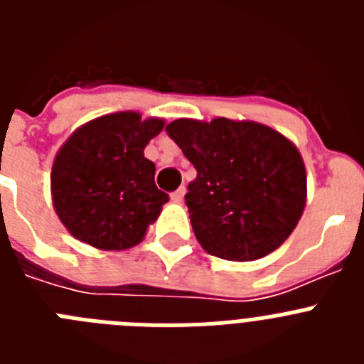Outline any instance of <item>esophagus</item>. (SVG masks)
Returning a JSON list of instances; mask_svg holds the SVG:
<instances>
[{"mask_svg": "<svg viewBox=\"0 0 364 364\" xmlns=\"http://www.w3.org/2000/svg\"><path fill=\"white\" fill-rule=\"evenodd\" d=\"M184 195H186V188H184V186H182V188H178V189H176V191H173L171 200L173 202H182V200H184Z\"/></svg>", "mask_w": 364, "mask_h": 364, "instance_id": "esophagus-1", "label": "esophagus"}]
</instances>
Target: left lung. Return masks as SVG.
Returning a JSON list of instances; mask_svg holds the SVG:
<instances>
[{
	"label": "left lung",
	"instance_id": "1",
	"mask_svg": "<svg viewBox=\"0 0 364 364\" xmlns=\"http://www.w3.org/2000/svg\"><path fill=\"white\" fill-rule=\"evenodd\" d=\"M166 131L197 169L186 204L205 252L255 260L290 237L306 204V169L288 138L228 118H180Z\"/></svg>",
	"mask_w": 364,
	"mask_h": 364
}]
</instances>
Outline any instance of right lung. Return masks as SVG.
I'll return each instance as SVG.
<instances>
[{
  "label": "right lung",
  "mask_w": 364,
  "mask_h": 364,
  "mask_svg": "<svg viewBox=\"0 0 364 364\" xmlns=\"http://www.w3.org/2000/svg\"><path fill=\"white\" fill-rule=\"evenodd\" d=\"M164 120L114 112L80 127L60 149L50 173L56 213L82 242L127 250L142 240L169 195L154 184L144 156Z\"/></svg>",
  "instance_id": "add662e5"
}]
</instances>
